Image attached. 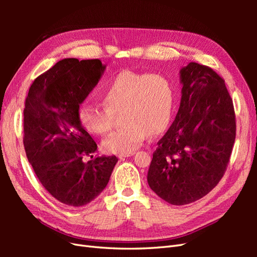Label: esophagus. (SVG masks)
<instances>
[{
	"mask_svg": "<svg viewBox=\"0 0 257 257\" xmlns=\"http://www.w3.org/2000/svg\"><path fill=\"white\" fill-rule=\"evenodd\" d=\"M132 155H134V153H131V154H121V155H119V159H120V160H124L125 158L132 157Z\"/></svg>",
	"mask_w": 257,
	"mask_h": 257,
	"instance_id": "esophagus-1",
	"label": "esophagus"
}]
</instances>
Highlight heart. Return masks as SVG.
<instances>
[{
  "mask_svg": "<svg viewBox=\"0 0 257 257\" xmlns=\"http://www.w3.org/2000/svg\"><path fill=\"white\" fill-rule=\"evenodd\" d=\"M102 97L105 106L81 104L78 119L90 133L104 135L111 130L114 114L124 111L126 126L108 136L103 144L109 153H134L150 134L163 133L172 121L175 90L163 75L121 72L106 84Z\"/></svg>",
  "mask_w": 257,
  "mask_h": 257,
  "instance_id": "1",
  "label": "heart"
}]
</instances>
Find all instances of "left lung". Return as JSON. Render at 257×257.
Listing matches in <instances>:
<instances>
[{"label":"left lung","mask_w":257,"mask_h":257,"mask_svg":"<svg viewBox=\"0 0 257 257\" xmlns=\"http://www.w3.org/2000/svg\"><path fill=\"white\" fill-rule=\"evenodd\" d=\"M180 107L147 176L151 190L176 206L200 199L219 183L236 138L234 105L224 79L191 62L180 69Z\"/></svg>","instance_id":"left-lung-1"}]
</instances>
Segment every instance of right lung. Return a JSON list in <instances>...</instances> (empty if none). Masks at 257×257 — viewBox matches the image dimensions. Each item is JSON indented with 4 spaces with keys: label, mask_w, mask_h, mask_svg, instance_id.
Wrapping results in <instances>:
<instances>
[{
    "label": "right lung",
    "mask_w": 257,
    "mask_h": 257,
    "mask_svg": "<svg viewBox=\"0 0 257 257\" xmlns=\"http://www.w3.org/2000/svg\"><path fill=\"white\" fill-rule=\"evenodd\" d=\"M106 65L98 59L67 58L38 76L23 110V145L42 185L60 203L81 207L109 181L118 158H93L97 145L78 119L79 106L94 89Z\"/></svg>",
    "instance_id": "1"
}]
</instances>
